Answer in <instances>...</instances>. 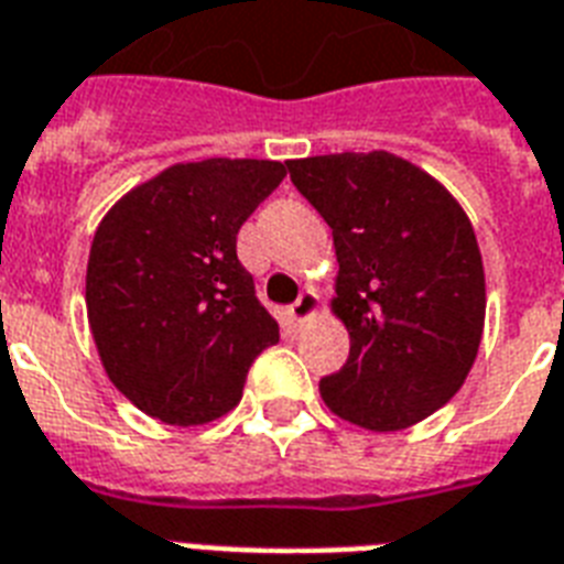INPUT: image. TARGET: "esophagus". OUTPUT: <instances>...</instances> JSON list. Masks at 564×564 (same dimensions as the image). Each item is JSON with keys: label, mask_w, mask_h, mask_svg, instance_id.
Listing matches in <instances>:
<instances>
[{"label": "esophagus", "mask_w": 564, "mask_h": 564, "mask_svg": "<svg viewBox=\"0 0 564 564\" xmlns=\"http://www.w3.org/2000/svg\"><path fill=\"white\" fill-rule=\"evenodd\" d=\"M316 313H319V295L313 290H304L299 295V301L286 311V319H290L292 328H301V325H307Z\"/></svg>", "instance_id": "obj_1"}]
</instances>
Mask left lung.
<instances>
[{
	"mask_svg": "<svg viewBox=\"0 0 564 564\" xmlns=\"http://www.w3.org/2000/svg\"><path fill=\"white\" fill-rule=\"evenodd\" d=\"M337 251L330 313L349 360L322 378L325 405L369 432H399L462 390L485 328V269L462 204L414 162L328 153L286 162Z\"/></svg>",
	"mask_w": 564,
	"mask_h": 564,
	"instance_id": "8db88e82",
	"label": "left lung"
}]
</instances>
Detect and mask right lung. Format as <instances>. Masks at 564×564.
Wrapping results in <instances>:
<instances>
[{"instance_id": "add662e5", "label": "right lung", "mask_w": 564, "mask_h": 564, "mask_svg": "<svg viewBox=\"0 0 564 564\" xmlns=\"http://www.w3.org/2000/svg\"><path fill=\"white\" fill-rule=\"evenodd\" d=\"M283 177L272 159L177 162L102 215L85 274L88 325L111 384L153 420L227 414L253 358L281 337L236 236Z\"/></svg>"}]
</instances>
